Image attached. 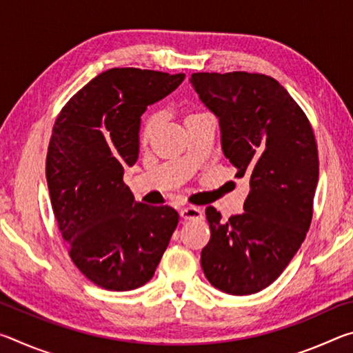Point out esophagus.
Segmentation results:
<instances>
[{
	"instance_id": "esophagus-1",
	"label": "esophagus",
	"mask_w": 353,
	"mask_h": 353,
	"mask_svg": "<svg viewBox=\"0 0 353 353\" xmlns=\"http://www.w3.org/2000/svg\"><path fill=\"white\" fill-rule=\"evenodd\" d=\"M181 216L183 219H201L202 218V210L198 207H193V205L183 207L181 210Z\"/></svg>"
}]
</instances>
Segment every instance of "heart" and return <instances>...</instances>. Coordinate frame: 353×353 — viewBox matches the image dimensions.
<instances>
[{"instance_id": "obj_1", "label": "heart", "mask_w": 353, "mask_h": 353, "mask_svg": "<svg viewBox=\"0 0 353 353\" xmlns=\"http://www.w3.org/2000/svg\"><path fill=\"white\" fill-rule=\"evenodd\" d=\"M196 115H199V113H193V115H190L188 118L196 117ZM157 123H159V118L155 115L148 118V121L145 123V126H143V130H141V141H148L151 139L155 128H157Z\"/></svg>"}]
</instances>
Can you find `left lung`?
Instances as JSON below:
<instances>
[{
    "label": "left lung",
    "mask_w": 353,
    "mask_h": 353,
    "mask_svg": "<svg viewBox=\"0 0 353 353\" xmlns=\"http://www.w3.org/2000/svg\"><path fill=\"white\" fill-rule=\"evenodd\" d=\"M190 82L218 118L235 177L249 181L244 213L223 221L216 208H205L212 235L201 252L202 271L227 294H254L283 272L312 223L319 179L313 129L270 76L194 73Z\"/></svg>",
    "instance_id": "obj_1"
}]
</instances>
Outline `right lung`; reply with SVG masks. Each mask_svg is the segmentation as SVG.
I'll use <instances>...</instances> for the list:
<instances>
[{
	"instance_id": "right-lung-1",
	"label": "right lung",
	"mask_w": 353,
	"mask_h": 353,
	"mask_svg": "<svg viewBox=\"0 0 353 353\" xmlns=\"http://www.w3.org/2000/svg\"><path fill=\"white\" fill-rule=\"evenodd\" d=\"M183 73L112 68L71 98L52 128L46 182L70 256L83 276L110 291L152 279L179 214L134 201L123 182L140 152L141 115L181 85Z\"/></svg>"
}]
</instances>
